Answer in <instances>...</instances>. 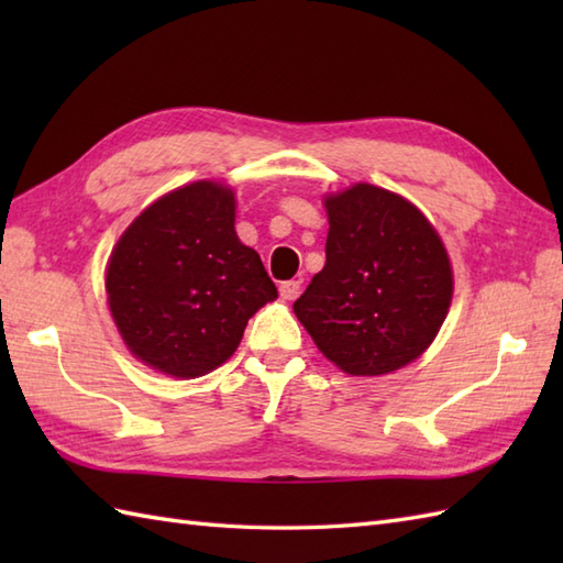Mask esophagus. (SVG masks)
Returning <instances> with one entry per match:
<instances>
[{
	"label": "esophagus",
	"instance_id": "34e87169",
	"mask_svg": "<svg viewBox=\"0 0 563 563\" xmlns=\"http://www.w3.org/2000/svg\"><path fill=\"white\" fill-rule=\"evenodd\" d=\"M300 295V280H285L280 283V297L283 300H295Z\"/></svg>",
	"mask_w": 563,
	"mask_h": 563
}]
</instances>
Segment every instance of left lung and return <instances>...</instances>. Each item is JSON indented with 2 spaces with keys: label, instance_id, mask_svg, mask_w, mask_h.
<instances>
[{
  "label": "left lung",
  "instance_id": "obj_1",
  "mask_svg": "<svg viewBox=\"0 0 563 563\" xmlns=\"http://www.w3.org/2000/svg\"><path fill=\"white\" fill-rule=\"evenodd\" d=\"M324 206L327 263L295 314L343 373H394L433 343L448 317V251L426 214L391 190L355 184Z\"/></svg>",
  "mask_w": 563,
  "mask_h": 563
}]
</instances>
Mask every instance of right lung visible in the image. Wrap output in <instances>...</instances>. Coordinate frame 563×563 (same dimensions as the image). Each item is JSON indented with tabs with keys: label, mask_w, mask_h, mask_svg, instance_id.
I'll return each instance as SVG.
<instances>
[{
	"label": "right lung",
	"mask_w": 563,
	"mask_h": 563,
	"mask_svg": "<svg viewBox=\"0 0 563 563\" xmlns=\"http://www.w3.org/2000/svg\"><path fill=\"white\" fill-rule=\"evenodd\" d=\"M234 194L214 181L172 190L128 227L106 271L118 331L172 377L220 367L249 319L278 297L261 256L234 232Z\"/></svg>",
	"instance_id": "obj_1"
}]
</instances>
